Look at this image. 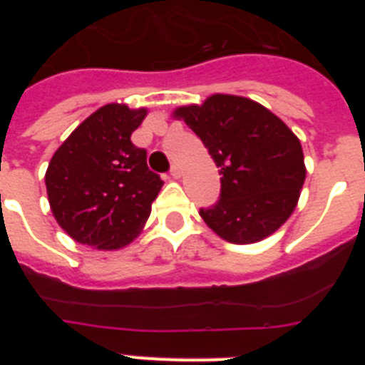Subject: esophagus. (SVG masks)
Listing matches in <instances>:
<instances>
[{
    "mask_svg": "<svg viewBox=\"0 0 365 365\" xmlns=\"http://www.w3.org/2000/svg\"><path fill=\"white\" fill-rule=\"evenodd\" d=\"M170 175H172L173 179H179V177L182 175V172H180V166H179V164H173L172 170H170Z\"/></svg>",
    "mask_w": 365,
    "mask_h": 365,
    "instance_id": "obj_1",
    "label": "esophagus"
}]
</instances>
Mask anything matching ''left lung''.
<instances>
[{
  "instance_id": "1",
  "label": "left lung",
  "mask_w": 365,
  "mask_h": 365,
  "mask_svg": "<svg viewBox=\"0 0 365 365\" xmlns=\"http://www.w3.org/2000/svg\"><path fill=\"white\" fill-rule=\"evenodd\" d=\"M173 117L202 140L221 175L219 201L199 214L219 237L248 245L274 234L294 212L305 182L298 137L250 98L212 95Z\"/></svg>"
}]
</instances>
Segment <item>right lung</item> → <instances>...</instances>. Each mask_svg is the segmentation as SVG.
Wrapping results in <instances>:
<instances>
[{"instance_id":"1","label":"right lung","mask_w":365,"mask_h":365,"mask_svg":"<svg viewBox=\"0 0 365 365\" xmlns=\"http://www.w3.org/2000/svg\"><path fill=\"white\" fill-rule=\"evenodd\" d=\"M146 113L125 104L104 106L53 155L45 173L49 205L74 241L117 250L143 230L164 185L148 168L146 150L131 143Z\"/></svg>"}]
</instances>
